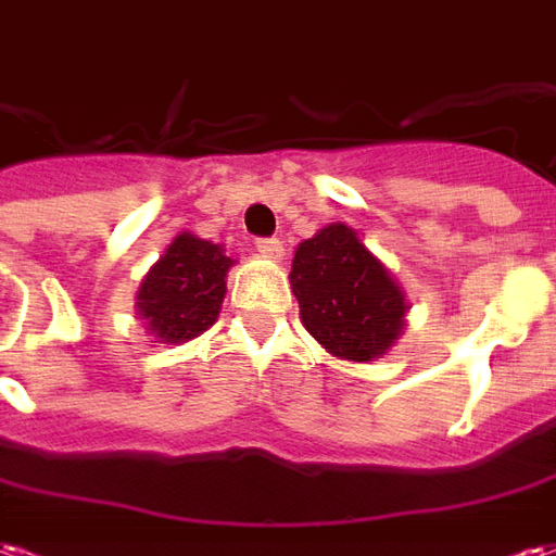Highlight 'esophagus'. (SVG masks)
Segmentation results:
<instances>
[{
  "label": "esophagus",
  "mask_w": 556,
  "mask_h": 556,
  "mask_svg": "<svg viewBox=\"0 0 556 556\" xmlns=\"http://www.w3.org/2000/svg\"><path fill=\"white\" fill-rule=\"evenodd\" d=\"M254 249L261 251L263 257H275V261H278V257H281L283 245H281V239L261 237V239H254Z\"/></svg>",
  "instance_id": "esophagus-1"
}]
</instances>
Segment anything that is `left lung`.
<instances>
[{
    "label": "left lung",
    "mask_w": 556,
    "mask_h": 556,
    "mask_svg": "<svg viewBox=\"0 0 556 556\" xmlns=\"http://www.w3.org/2000/svg\"><path fill=\"white\" fill-rule=\"evenodd\" d=\"M290 283L305 328L338 358H379L403 331V290L346 225H328L295 249Z\"/></svg>",
    "instance_id": "left-lung-1"
}]
</instances>
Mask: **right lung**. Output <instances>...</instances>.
I'll use <instances>...</instances> for the list:
<instances>
[{"mask_svg": "<svg viewBox=\"0 0 556 556\" xmlns=\"http://www.w3.org/2000/svg\"><path fill=\"white\" fill-rule=\"evenodd\" d=\"M225 251L180 233L139 290V314L150 334L165 343H186L213 326L225 299V275L230 269Z\"/></svg>", "mask_w": 556, "mask_h": 556, "instance_id": "obj_1", "label": "right lung"}]
</instances>
